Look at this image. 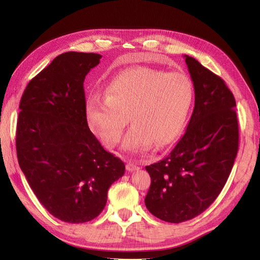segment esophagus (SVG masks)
Returning a JSON list of instances; mask_svg holds the SVG:
<instances>
[{
	"instance_id": "obj_1",
	"label": "esophagus",
	"mask_w": 260,
	"mask_h": 260,
	"mask_svg": "<svg viewBox=\"0 0 260 260\" xmlns=\"http://www.w3.org/2000/svg\"><path fill=\"white\" fill-rule=\"evenodd\" d=\"M125 168H127L128 171H135V170L140 169L139 166H137L136 164H133V162H131V161H129V162L127 164V166H125Z\"/></svg>"
}]
</instances>
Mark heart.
<instances>
[{"label": "heart", "instance_id": "obj_1", "mask_svg": "<svg viewBox=\"0 0 260 260\" xmlns=\"http://www.w3.org/2000/svg\"><path fill=\"white\" fill-rule=\"evenodd\" d=\"M194 98L193 83L182 73L138 67L117 75L105 98L93 96L88 104V121L93 132L113 147L125 125L133 123L123 141L130 152L166 146L182 131Z\"/></svg>", "mask_w": 260, "mask_h": 260}]
</instances>
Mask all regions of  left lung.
<instances>
[{"instance_id": "8db88e82", "label": "left lung", "mask_w": 260, "mask_h": 260, "mask_svg": "<svg viewBox=\"0 0 260 260\" xmlns=\"http://www.w3.org/2000/svg\"><path fill=\"white\" fill-rule=\"evenodd\" d=\"M195 106L184 135L161 160L146 166L145 206L171 223L206 210L223 188L239 149L235 100L223 79L185 55Z\"/></svg>"}]
</instances>
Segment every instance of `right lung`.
Segmentation results:
<instances>
[{
  "label": "right lung",
  "mask_w": 260,
  "mask_h": 260,
  "mask_svg": "<svg viewBox=\"0 0 260 260\" xmlns=\"http://www.w3.org/2000/svg\"><path fill=\"white\" fill-rule=\"evenodd\" d=\"M102 55L67 52L30 80L19 103L18 164L39 202L64 222L96 218L124 174L89 129L84 78Z\"/></svg>",
  "instance_id": "add662e5"
}]
</instances>
